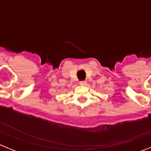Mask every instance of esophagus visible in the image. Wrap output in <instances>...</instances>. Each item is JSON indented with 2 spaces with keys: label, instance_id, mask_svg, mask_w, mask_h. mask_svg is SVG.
I'll return each mask as SVG.
<instances>
[{
  "label": "esophagus",
  "instance_id": "1",
  "mask_svg": "<svg viewBox=\"0 0 151 151\" xmlns=\"http://www.w3.org/2000/svg\"><path fill=\"white\" fill-rule=\"evenodd\" d=\"M79 85L85 86V85H87V81H81V82H79Z\"/></svg>",
  "mask_w": 151,
  "mask_h": 151
}]
</instances>
